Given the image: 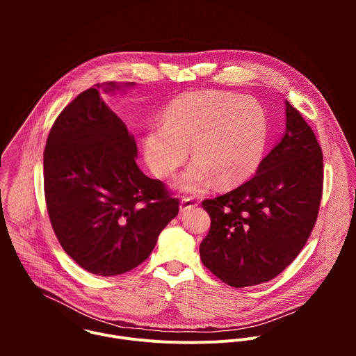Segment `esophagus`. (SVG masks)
<instances>
[{"mask_svg": "<svg viewBox=\"0 0 356 356\" xmlns=\"http://www.w3.org/2000/svg\"><path fill=\"white\" fill-rule=\"evenodd\" d=\"M197 206V201L193 198V197H183L181 201H180V211H186V210H190L193 207Z\"/></svg>", "mask_w": 356, "mask_h": 356, "instance_id": "esophagus-1", "label": "esophagus"}]
</instances>
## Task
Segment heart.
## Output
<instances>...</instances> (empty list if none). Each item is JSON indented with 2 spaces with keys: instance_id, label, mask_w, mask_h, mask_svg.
<instances>
[{
  "instance_id": "b5f03b06",
  "label": "heart",
  "mask_w": 356,
  "mask_h": 356,
  "mask_svg": "<svg viewBox=\"0 0 356 356\" xmlns=\"http://www.w3.org/2000/svg\"><path fill=\"white\" fill-rule=\"evenodd\" d=\"M269 142V118L259 101L225 91L180 95L163 121L143 138L145 159L158 177H169L188 156L197 161L179 180L184 191H202L214 180L236 186L259 169Z\"/></svg>"
}]
</instances>
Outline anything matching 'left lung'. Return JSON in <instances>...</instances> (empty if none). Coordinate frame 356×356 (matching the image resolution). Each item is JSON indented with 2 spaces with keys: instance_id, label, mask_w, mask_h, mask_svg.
Listing matches in <instances>:
<instances>
[{
  "instance_id": "left-lung-1",
  "label": "left lung",
  "mask_w": 356,
  "mask_h": 356,
  "mask_svg": "<svg viewBox=\"0 0 356 356\" xmlns=\"http://www.w3.org/2000/svg\"><path fill=\"white\" fill-rule=\"evenodd\" d=\"M323 179L321 146L286 101V132L257 175L224 195L202 201L211 218L200 245L202 265L236 289L280 275L316 225Z\"/></svg>"
}]
</instances>
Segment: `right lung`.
I'll return each mask as SVG.
<instances>
[{
  "label": "right lung",
  "instance_id": "right-lung-1",
  "mask_svg": "<svg viewBox=\"0 0 356 356\" xmlns=\"http://www.w3.org/2000/svg\"><path fill=\"white\" fill-rule=\"evenodd\" d=\"M99 87L122 88L110 81L80 92L49 132L44 200L67 255L92 275L117 276L147 259L177 216L179 200L165 183L140 172L136 142Z\"/></svg>",
  "mask_w": 356,
  "mask_h": 356
}]
</instances>
